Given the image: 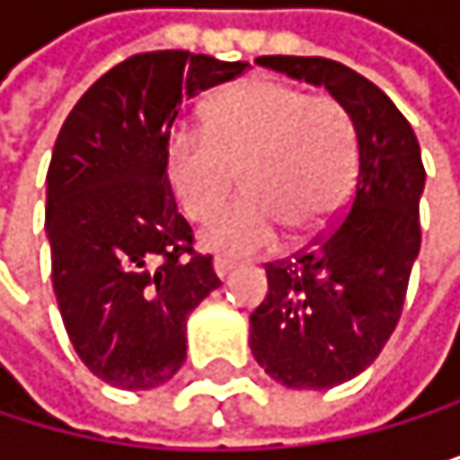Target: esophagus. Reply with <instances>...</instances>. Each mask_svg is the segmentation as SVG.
Segmentation results:
<instances>
[{
    "label": "esophagus",
    "mask_w": 460,
    "mask_h": 460,
    "mask_svg": "<svg viewBox=\"0 0 460 460\" xmlns=\"http://www.w3.org/2000/svg\"><path fill=\"white\" fill-rule=\"evenodd\" d=\"M212 268H215V276H217V279H226L228 273L234 270V261H232V259H223V256H217V259L212 261Z\"/></svg>",
    "instance_id": "obj_1"
}]
</instances>
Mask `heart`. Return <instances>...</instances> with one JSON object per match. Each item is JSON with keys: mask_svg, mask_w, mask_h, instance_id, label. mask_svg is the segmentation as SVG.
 Returning a JSON list of instances; mask_svg holds the SVG:
<instances>
[{"mask_svg": "<svg viewBox=\"0 0 460 460\" xmlns=\"http://www.w3.org/2000/svg\"><path fill=\"white\" fill-rule=\"evenodd\" d=\"M165 165L179 207L201 223L226 207L243 171L248 196L207 228L204 245L248 256L270 248L281 228L304 237L337 215L356 179L358 137L331 93L256 76L209 107L204 129H176Z\"/></svg>", "mask_w": 460, "mask_h": 460, "instance_id": "b5f03b06", "label": "heart"}]
</instances>
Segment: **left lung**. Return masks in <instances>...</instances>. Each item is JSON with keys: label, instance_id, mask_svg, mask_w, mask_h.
<instances>
[{"label": "left lung", "instance_id": "obj_1", "mask_svg": "<svg viewBox=\"0 0 460 460\" xmlns=\"http://www.w3.org/2000/svg\"><path fill=\"white\" fill-rule=\"evenodd\" d=\"M264 68L323 84L356 123L358 171L348 209L287 259L264 264L268 295L251 312V353L273 381L331 389L384 350L420 253V143L392 99L328 58L268 55Z\"/></svg>", "mask_w": 460, "mask_h": 460}]
</instances>
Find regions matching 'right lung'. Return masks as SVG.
I'll use <instances>...</instances> for the list:
<instances>
[{
	"instance_id": "add662e5",
	"label": "right lung",
	"mask_w": 460,
	"mask_h": 460,
	"mask_svg": "<svg viewBox=\"0 0 460 460\" xmlns=\"http://www.w3.org/2000/svg\"><path fill=\"white\" fill-rule=\"evenodd\" d=\"M248 68L140 51L87 87L58 135L46 176L51 284L74 350L110 386L171 381L190 312L220 287L176 212L165 151L179 104Z\"/></svg>"
}]
</instances>
